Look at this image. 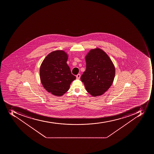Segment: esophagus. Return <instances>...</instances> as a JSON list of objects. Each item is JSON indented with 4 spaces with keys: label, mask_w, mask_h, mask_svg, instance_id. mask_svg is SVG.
Returning a JSON list of instances; mask_svg holds the SVG:
<instances>
[{
    "label": "esophagus",
    "mask_w": 154,
    "mask_h": 154,
    "mask_svg": "<svg viewBox=\"0 0 154 154\" xmlns=\"http://www.w3.org/2000/svg\"><path fill=\"white\" fill-rule=\"evenodd\" d=\"M80 76H81V75H80V74H79L76 75V79H79L80 78Z\"/></svg>",
    "instance_id": "obj_1"
}]
</instances>
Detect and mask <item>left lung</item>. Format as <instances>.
I'll return each mask as SVG.
<instances>
[{
  "instance_id": "1",
  "label": "left lung",
  "mask_w": 154,
  "mask_h": 154,
  "mask_svg": "<svg viewBox=\"0 0 154 154\" xmlns=\"http://www.w3.org/2000/svg\"><path fill=\"white\" fill-rule=\"evenodd\" d=\"M86 70L81 75L86 91L93 97L103 94L115 76V67L108 55L100 48L91 49L85 56Z\"/></svg>"
}]
</instances>
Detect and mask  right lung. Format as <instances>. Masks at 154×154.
<instances>
[{"label": "right lung", "mask_w": 154, "mask_h": 154, "mask_svg": "<svg viewBox=\"0 0 154 154\" xmlns=\"http://www.w3.org/2000/svg\"><path fill=\"white\" fill-rule=\"evenodd\" d=\"M68 58L64 51H54L45 57L40 66L41 83L48 92L56 96L63 95L76 79L67 64Z\"/></svg>", "instance_id": "add662e5"}]
</instances>
